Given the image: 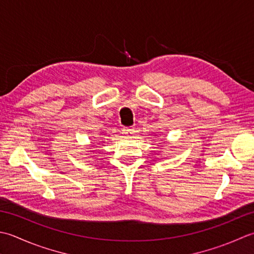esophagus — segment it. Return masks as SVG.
Segmentation results:
<instances>
[{"label":"esophagus","mask_w":254,"mask_h":254,"mask_svg":"<svg viewBox=\"0 0 254 254\" xmlns=\"http://www.w3.org/2000/svg\"><path fill=\"white\" fill-rule=\"evenodd\" d=\"M122 132H123V134L125 137H129V136H131V134L134 132V129L130 128V127H125V128H123Z\"/></svg>","instance_id":"obj_1"}]
</instances>
